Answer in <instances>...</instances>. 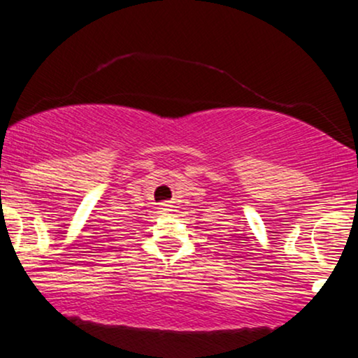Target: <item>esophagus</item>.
Returning a JSON list of instances; mask_svg holds the SVG:
<instances>
[{"label":"esophagus","instance_id":"esophagus-1","mask_svg":"<svg viewBox=\"0 0 358 358\" xmlns=\"http://www.w3.org/2000/svg\"><path fill=\"white\" fill-rule=\"evenodd\" d=\"M170 207H171V205H170V203L163 202L162 205H159V210H162V212H168V210H170Z\"/></svg>","mask_w":358,"mask_h":358}]
</instances>
